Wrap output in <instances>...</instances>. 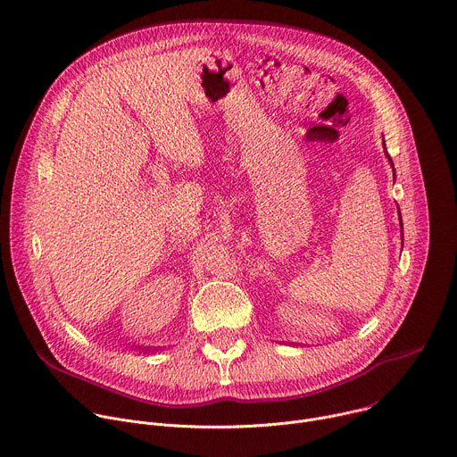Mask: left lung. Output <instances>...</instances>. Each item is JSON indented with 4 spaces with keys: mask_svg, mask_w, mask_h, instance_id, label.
Wrapping results in <instances>:
<instances>
[{
    "mask_svg": "<svg viewBox=\"0 0 457 457\" xmlns=\"http://www.w3.org/2000/svg\"><path fill=\"white\" fill-rule=\"evenodd\" d=\"M387 158H389V162H391V165H393V160H391L389 154H387ZM400 225H402V216H400ZM402 228H403V227H402ZM402 232H403V230H402Z\"/></svg>",
    "mask_w": 457,
    "mask_h": 457,
    "instance_id": "1",
    "label": "left lung"
}]
</instances>
